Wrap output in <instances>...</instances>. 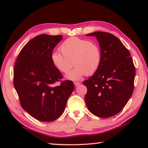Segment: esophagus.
Returning a JSON list of instances; mask_svg holds the SVG:
<instances>
[{"instance_id": "esophagus-1", "label": "esophagus", "mask_w": 148, "mask_h": 148, "mask_svg": "<svg viewBox=\"0 0 148 148\" xmlns=\"http://www.w3.org/2000/svg\"><path fill=\"white\" fill-rule=\"evenodd\" d=\"M80 83H81L80 82H74V85H75V86H77L78 85H79V84Z\"/></svg>"}]
</instances>
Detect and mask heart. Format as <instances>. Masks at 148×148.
<instances>
[{"label": "heart", "mask_w": 148, "mask_h": 148, "mask_svg": "<svg viewBox=\"0 0 148 148\" xmlns=\"http://www.w3.org/2000/svg\"><path fill=\"white\" fill-rule=\"evenodd\" d=\"M61 53L53 52L51 60L59 71L67 74L73 64L76 67L67 75L72 80L79 79L84 75L90 76L98 70L102 62V53L98 43L77 37H71L60 46Z\"/></svg>", "instance_id": "1"}]
</instances>
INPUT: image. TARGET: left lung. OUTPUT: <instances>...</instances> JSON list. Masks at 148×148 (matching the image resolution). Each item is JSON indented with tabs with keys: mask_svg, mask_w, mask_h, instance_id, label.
Here are the masks:
<instances>
[{
	"mask_svg": "<svg viewBox=\"0 0 148 148\" xmlns=\"http://www.w3.org/2000/svg\"><path fill=\"white\" fill-rule=\"evenodd\" d=\"M86 36L96 37L102 53L99 69L83 82L87 88V108L98 117H111L123 109L133 93L136 75L133 60L126 47L112 34L96 32Z\"/></svg>",
	"mask_w": 148,
	"mask_h": 148,
	"instance_id": "1",
	"label": "left lung"
}]
</instances>
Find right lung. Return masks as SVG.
Listing matches in <instances>:
<instances>
[{
  "instance_id": "1",
  "label": "right lung",
  "mask_w": 148,
  "mask_h": 148,
  "mask_svg": "<svg viewBox=\"0 0 148 148\" xmlns=\"http://www.w3.org/2000/svg\"><path fill=\"white\" fill-rule=\"evenodd\" d=\"M62 39L60 35L35 37L21 49L14 65L13 84L20 104L40 121L59 118L74 89L73 82L69 80L55 84L63 76L53 65L51 55Z\"/></svg>"
}]
</instances>
